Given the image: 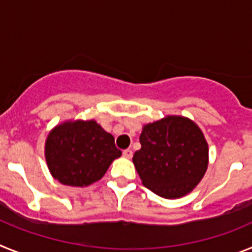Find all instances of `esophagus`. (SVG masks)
Here are the masks:
<instances>
[{"label":"esophagus","instance_id":"esophagus-1","mask_svg":"<svg viewBox=\"0 0 252 252\" xmlns=\"http://www.w3.org/2000/svg\"><path fill=\"white\" fill-rule=\"evenodd\" d=\"M122 155H124L126 159H131V158H132V150H131V149H126V150L122 151Z\"/></svg>","mask_w":252,"mask_h":252}]
</instances>
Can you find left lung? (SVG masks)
Listing matches in <instances>:
<instances>
[{
	"mask_svg": "<svg viewBox=\"0 0 252 252\" xmlns=\"http://www.w3.org/2000/svg\"><path fill=\"white\" fill-rule=\"evenodd\" d=\"M140 144L132 161L142 184L160 197H183L206 173L208 145L201 128L186 117L168 116L146 125Z\"/></svg>",
	"mask_w": 252,
	"mask_h": 252,
	"instance_id": "1",
	"label": "left lung"
}]
</instances>
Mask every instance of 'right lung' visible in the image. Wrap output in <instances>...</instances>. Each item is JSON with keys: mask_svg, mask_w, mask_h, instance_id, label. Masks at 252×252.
Here are the masks:
<instances>
[{"mask_svg": "<svg viewBox=\"0 0 252 252\" xmlns=\"http://www.w3.org/2000/svg\"><path fill=\"white\" fill-rule=\"evenodd\" d=\"M120 157L112 135L95 121L65 122L51 131L45 142L49 170L64 186L94 183Z\"/></svg>", "mask_w": 252, "mask_h": 252, "instance_id": "1", "label": "right lung"}]
</instances>
